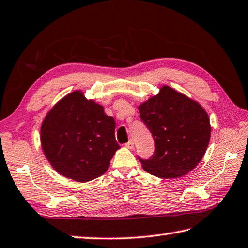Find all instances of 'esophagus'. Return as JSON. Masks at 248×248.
Here are the masks:
<instances>
[{
	"mask_svg": "<svg viewBox=\"0 0 248 248\" xmlns=\"http://www.w3.org/2000/svg\"><path fill=\"white\" fill-rule=\"evenodd\" d=\"M126 147H128V148H130V150H133V148H134V141L133 140H129L127 143H126Z\"/></svg>",
	"mask_w": 248,
	"mask_h": 248,
	"instance_id": "34e87169",
	"label": "esophagus"
}]
</instances>
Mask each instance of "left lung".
<instances>
[{"mask_svg": "<svg viewBox=\"0 0 248 248\" xmlns=\"http://www.w3.org/2000/svg\"><path fill=\"white\" fill-rule=\"evenodd\" d=\"M139 111L155 141L152 157H138L143 169L166 179L191 172L205 155L210 140V121L203 108L164 86L156 96L139 106Z\"/></svg>", "mask_w": 248, "mask_h": 248, "instance_id": "1", "label": "left lung"}]
</instances>
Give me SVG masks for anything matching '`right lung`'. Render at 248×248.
I'll return each instance as SVG.
<instances>
[{
    "instance_id": "right-lung-1",
    "label": "right lung",
    "mask_w": 248,
    "mask_h": 248,
    "mask_svg": "<svg viewBox=\"0 0 248 248\" xmlns=\"http://www.w3.org/2000/svg\"><path fill=\"white\" fill-rule=\"evenodd\" d=\"M114 129V119L101 105L75 91L59 101L43 121L42 150L59 174L86 183L105 173L119 150Z\"/></svg>"
}]
</instances>
